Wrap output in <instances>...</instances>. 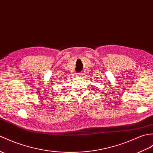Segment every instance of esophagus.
Here are the masks:
<instances>
[{
    "label": "esophagus",
    "instance_id": "obj_1",
    "mask_svg": "<svg viewBox=\"0 0 153 153\" xmlns=\"http://www.w3.org/2000/svg\"><path fill=\"white\" fill-rule=\"evenodd\" d=\"M77 76H78V77H81L83 76V74H82V73H77Z\"/></svg>",
    "mask_w": 153,
    "mask_h": 153
}]
</instances>
